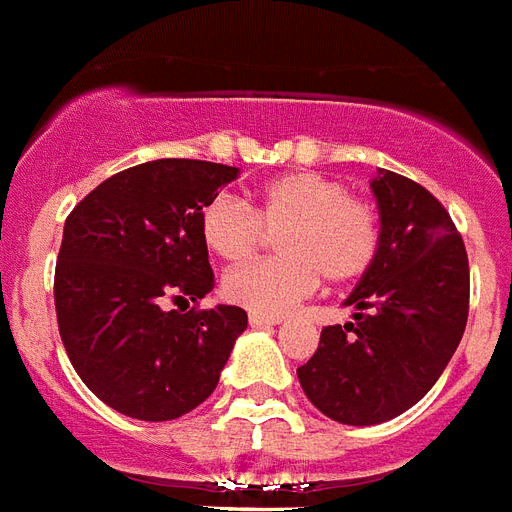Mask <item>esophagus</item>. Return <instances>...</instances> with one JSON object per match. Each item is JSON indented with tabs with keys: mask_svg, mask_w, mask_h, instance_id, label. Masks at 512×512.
Returning <instances> with one entry per match:
<instances>
[{
	"mask_svg": "<svg viewBox=\"0 0 512 512\" xmlns=\"http://www.w3.org/2000/svg\"><path fill=\"white\" fill-rule=\"evenodd\" d=\"M282 323V317H271V314H249V325L252 328H268V325H279Z\"/></svg>",
	"mask_w": 512,
	"mask_h": 512,
	"instance_id": "1",
	"label": "esophagus"
}]
</instances>
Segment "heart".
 Instances as JSON below:
<instances>
[{
  "label": "heart",
  "mask_w": 512,
  "mask_h": 512,
  "mask_svg": "<svg viewBox=\"0 0 512 512\" xmlns=\"http://www.w3.org/2000/svg\"><path fill=\"white\" fill-rule=\"evenodd\" d=\"M282 257L255 260L222 279V295L249 312L285 314L314 287L363 276L380 252V217L369 200L352 198L339 179L295 170L252 192L249 203L219 195L200 214V238L214 257L241 263L266 233Z\"/></svg>",
  "instance_id": "obj_1"
}]
</instances>
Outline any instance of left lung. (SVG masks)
<instances>
[{"label":"left lung","instance_id":"left-lung-1","mask_svg":"<svg viewBox=\"0 0 512 512\" xmlns=\"http://www.w3.org/2000/svg\"><path fill=\"white\" fill-rule=\"evenodd\" d=\"M380 252L298 369L306 399L331 420L374 426L407 412L453 358L469 314V263L450 214L393 170L372 179Z\"/></svg>","mask_w":512,"mask_h":512}]
</instances>
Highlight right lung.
Returning <instances> with one entry per match:
<instances>
[{
    "instance_id": "1",
    "label": "right lung",
    "mask_w": 512,
    "mask_h": 512,
    "mask_svg": "<svg viewBox=\"0 0 512 512\" xmlns=\"http://www.w3.org/2000/svg\"><path fill=\"white\" fill-rule=\"evenodd\" d=\"M241 170L154 160L102 181L64 222L54 298L64 350L121 415L173 420L214 393L246 312L168 309L214 287L200 214Z\"/></svg>"
}]
</instances>
